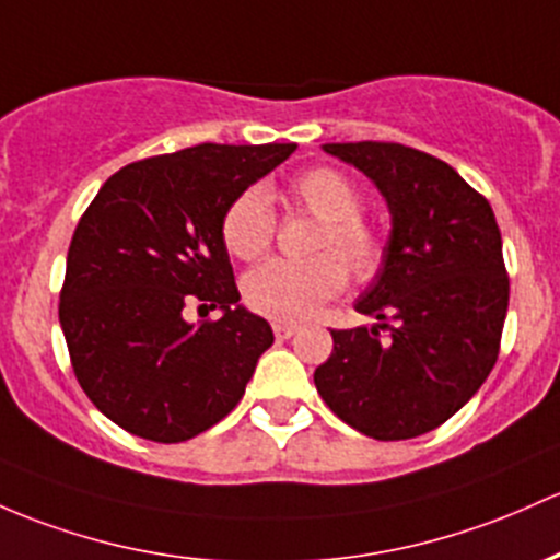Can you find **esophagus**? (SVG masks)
Listing matches in <instances>:
<instances>
[{
	"label": "esophagus",
	"mask_w": 560,
	"mask_h": 560,
	"mask_svg": "<svg viewBox=\"0 0 560 560\" xmlns=\"http://www.w3.org/2000/svg\"><path fill=\"white\" fill-rule=\"evenodd\" d=\"M294 331H298V324H287V322H276L273 324V335L279 337V340H290Z\"/></svg>",
	"instance_id": "esophagus-1"
}]
</instances>
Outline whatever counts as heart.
<instances>
[{
    "label": "heart",
    "instance_id": "1",
    "mask_svg": "<svg viewBox=\"0 0 560 560\" xmlns=\"http://www.w3.org/2000/svg\"><path fill=\"white\" fill-rule=\"evenodd\" d=\"M294 207L318 220L308 260H270L244 276V303L276 322L308 318L348 284L372 281L388 260V233L364 214V194L337 167H311L290 183ZM225 249L236 260L255 262L268 255L276 214L268 194L252 186L231 201L220 223Z\"/></svg>",
    "mask_w": 560,
    "mask_h": 560
}]
</instances>
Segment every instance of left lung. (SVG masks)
I'll list each match as a JSON object with an SVG mask.
<instances>
[{
  "instance_id": "left-lung-1",
  "label": "left lung",
  "mask_w": 560,
  "mask_h": 560,
  "mask_svg": "<svg viewBox=\"0 0 560 560\" xmlns=\"http://www.w3.org/2000/svg\"><path fill=\"white\" fill-rule=\"evenodd\" d=\"M370 175L393 214L388 260L355 311L377 327L331 329L313 374L324 404L377 441L444 425L500 355L510 300L502 236L489 201L450 164L401 143H327Z\"/></svg>"
}]
</instances>
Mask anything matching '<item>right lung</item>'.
<instances>
[{
    "label": "right lung",
    "mask_w": 560,
    "mask_h": 560,
    "mask_svg": "<svg viewBox=\"0 0 560 560\" xmlns=\"http://www.w3.org/2000/svg\"><path fill=\"white\" fill-rule=\"evenodd\" d=\"M294 143L220 145L140 159L103 183L73 231L58 316L79 385L110 422L180 444L242 401L273 346L238 303L220 223ZM190 302L224 316L196 328Z\"/></svg>",
    "instance_id": "add662e5"
}]
</instances>
